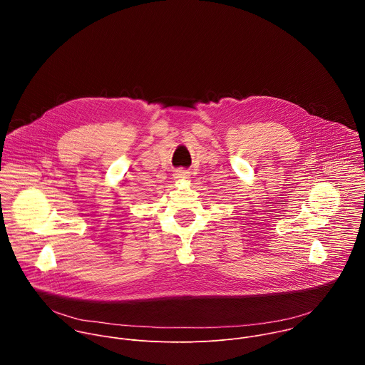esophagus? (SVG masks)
I'll return each instance as SVG.
<instances>
[{
    "mask_svg": "<svg viewBox=\"0 0 365 365\" xmlns=\"http://www.w3.org/2000/svg\"><path fill=\"white\" fill-rule=\"evenodd\" d=\"M189 178V172L187 170H183V169H179L175 172V179H187Z\"/></svg>",
    "mask_w": 365,
    "mask_h": 365,
    "instance_id": "1",
    "label": "esophagus"
}]
</instances>
